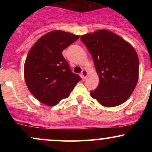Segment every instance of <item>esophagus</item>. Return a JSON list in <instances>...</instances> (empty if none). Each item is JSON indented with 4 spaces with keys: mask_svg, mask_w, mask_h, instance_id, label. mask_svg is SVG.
<instances>
[{
    "mask_svg": "<svg viewBox=\"0 0 152 152\" xmlns=\"http://www.w3.org/2000/svg\"><path fill=\"white\" fill-rule=\"evenodd\" d=\"M81 76H82V78L85 79V78H86V76H87V71H85V70L82 71H81Z\"/></svg>",
    "mask_w": 152,
    "mask_h": 152,
    "instance_id": "1",
    "label": "esophagus"
}]
</instances>
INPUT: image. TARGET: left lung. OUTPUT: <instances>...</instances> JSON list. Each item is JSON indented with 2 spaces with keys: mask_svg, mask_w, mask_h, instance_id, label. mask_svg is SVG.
I'll list each match as a JSON object with an SVG mask.
<instances>
[{
  "mask_svg": "<svg viewBox=\"0 0 152 152\" xmlns=\"http://www.w3.org/2000/svg\"><path fill=\"white\" fill-rule=\"evenodd\" d=\"M93 58L99 76L91 96L101 104L113 107L123 104L132 94L139 78V58L129 43L106 30L81 36Z\"/></svg>",
  "mask_w": 152,
  "mask_h": 152,
  "instance_id": "obj_1",
  "label": "left lung"
}]
</instances>
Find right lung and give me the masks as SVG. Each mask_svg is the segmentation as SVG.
Instances as JSON below:
<instances>
[{
	"label": "right lung",
	"mask_w": 152,
	"mask_h": 152,
	"mask_svg": "<svg viewBox=\"0 0 152 152\" xmlns=\"http://www.w3.org/2000/svg\"><path fill=\"white\" fill-rule=\"evenodd\" d=\"M79 36L62 31H53L36 41L26 58L24 77L29 91L43 104L55 106L67 98L78 81L63 56V50Z\"/></svg>",
	"instance_id": "obj_1"
}]
</instances>
